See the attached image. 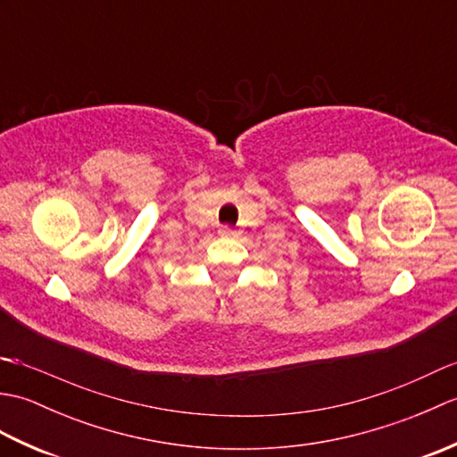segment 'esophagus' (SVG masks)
Here are the masks:
<instances>
[{
    "label": "esophagus",
    "instance_id": "1",
    "mask_svg": "<svg viewBox=\"0 0 457 457\" xmlns=\"http://www.w3.org/2000/svg\"><path fill=\"white\" fill-rule=\"evenodd\" d=\"M218 234H220L221 237H231V236H236V229L229 228V226H221Z\"/></svg>",
    "mask_w": 457,
    "mask_h": 457
}]
</instances>
